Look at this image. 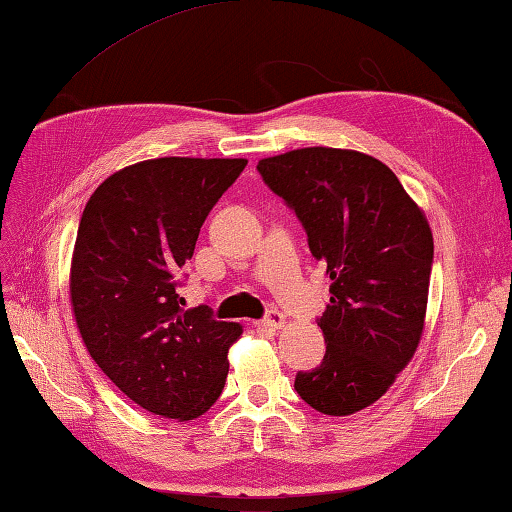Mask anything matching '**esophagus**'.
Returning a JSON list of instances; mask_svg holds the SVG:
<instances>
[{
	"mask_svg": "<svg viewBox=\"0 0 512 512\" xmlns=\"http://www.w3.org/2000/svg\"><path fill=\"white\" fill-rule=\"evenodd\" d=\"M286 324V315L284 313H280V311H268V315L266 318L262 320V327H266V329H282Z\"/></svg>",
	"mask_w": 512,
	"mask_h": 512,
	"instance_id": "34e87169",
	"label": "esophagus"
}]
</instances>
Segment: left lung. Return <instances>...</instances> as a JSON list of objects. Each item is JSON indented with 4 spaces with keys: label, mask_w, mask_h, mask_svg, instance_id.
<instances>
[{
    "label": "left lung",
    "mask_w": 512,
    "mask_h": 512,
    "mask_svg": "<svg viewBox=\"0 0 512 512\" xmlns=\"http://www.w3.org/2000/svg\"><path fill=\"white\" fill-rule=\"evenodd\" d=\"M257 170L295 210L331 280V304L318 320L327 353L320 367L295 376V392L322 414H356L394 385L421 342L430 224L369 154L302 147L262 159Z\"/></svg>",
    "instance_id": "1"
}]
</instances>
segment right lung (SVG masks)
<instances>
[{
  "label": "right lung",
  "mask_w": 512,
  "mask_h": 512,
  "mask_svg": "<svg viewBox=\"0 0 512 512\" xmlns=\"http://www.w3.org/2000/svg\"><path fill=\"white\" fill-rule=\"evenodd\" d=\"M246 159L165 156L102 181L82 212L69 291L82 342L143 410L176 421L206 414L228 376L237 322L183 309L179 284L208 212Z\"/></svg>",
  "instance_id": "1"
}]
</instances>
